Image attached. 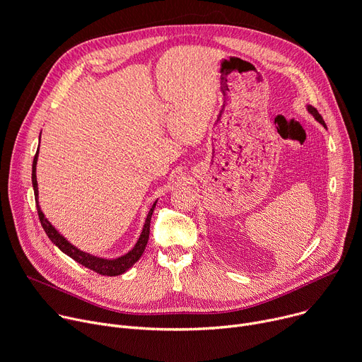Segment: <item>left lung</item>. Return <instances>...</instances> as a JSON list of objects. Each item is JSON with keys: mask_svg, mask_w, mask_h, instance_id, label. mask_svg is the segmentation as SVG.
<instances>
[{"mask_svg": "<svg viewBox=\"0 0 362 362\" xmlns=\"http://www.w3.org/2000/svg\"><path fill=\"white\" fill-rule=\"evenodd\" d=\"M308 111L315 117V119H316V121H319L323 127H326V124H325V121H323L322 115L317 112V110H316V108H313V107H310V105H309V107H308Z\"/></svg>", "mask_w": 362, "mask_h": 362, "instance_id": "obj_1", "label": "left lung"}]
</instances>
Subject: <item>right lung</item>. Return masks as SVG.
<instances>
[{"mask_svg": "<svg viewBox=\"0 0 362 362\" xmlns=\"http://www.w3.org/2000/svg\"><path fill=\"white\" fill-rule=\"evenodd\" d=\"M37 157H39V150L35 156V160H33V172H31V182H33V189H35V198H36V206H37V214H39V219L42 222V226L46 231L47 237L50 238V241L64 254H68L71 258H74L79 264H82L83 267L98 273V274H103V276H119L122 273H125L131 266L136 264V262L140 259V257L143 255L147 241H148V235H150V221H151V215L153 211L156 208V204H153L147 218H146V223L143 228V233L137 241V244L134 245V248L131 250L129 252H127L122 257L114 258V259H105V258H100V257H95L90 255L88 252H83L81 250H78L76 247H74L71 243L66 241V238L62 237L54 226L45 218L40 206H39V187H37V177H36V164H37Z\"/></svg>", "mask_w": 362, "mask_h": 362, "instance_id": "right-lung-1", "label": "right lung"}]
</instances>
